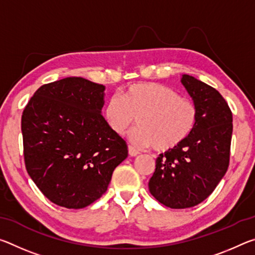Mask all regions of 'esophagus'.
Here are the masks:
<instances>
[{
  "instance_id": "obj_1",
  "label": "esophagus",
  "mask_w": 255,
  "mask_h": 255,
  "mask_svg": "<svg viewBox=\"0 0 255 255\" xmlns=\"http://www.w3.org/2000/svg\"><path fill=\"white\" fill-rule=\"evenodd\" d=\"M128 154L130 155V156H137L139 152L136 148H133L131 145H128Z\"/></svg>"
}]
</instances>
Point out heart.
<instances>
[{"label":"heart","instance_id":"heart-1","mask_svg":"<svg viewBox=\"0 0 255 255\" xmlns=\"http://www.w3.org/2000/svg\"><path fill=\"white\" fill-rule=\"evenodd\" d=\"M130 139L138 146H153L157 152L176 147L195 130V103L169 86L135 83L112 96L103 107V119L116 135H124L135 123Z\"/></svg>","mask_w":255,"mask_h":255}]
</instances>
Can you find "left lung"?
Returning a JSON list of instances; mask_svg holds the SVG:
<instances>
[{"label": "left lung", "mask_w": 255, "mask_h": 255, "mask_svg": "<svg viewBox=\"0 0 255 255\" xmlns=\"http://www.w3.org/2000/svg\"><path fill=\"white\" fill-rule=\"evenodd\" d=\"M181 83L197 107L196 128L159 154L148 182L155 199L173 209L197 206L213 193L228 169L233 132L232 111L217 90L187 74Z\"/></svg>", "instance_id": "1"}]
</instances>
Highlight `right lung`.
<instances>
[{
	"instance_id": "1",
	"label": "right lung",
	"mask_w": 255,
	"mask_h": 255,
	"mask_svg": "<svg viewBox=\"0 0 255 255\" xmlns=\"http://www.w3.org/2000/svg\"><path fill=\"white\" fill-rule=\"evenodd\" d=\"M105 85L66 77L40 86L21 118L25 169L46 198L68 209L107 191L127 144L103 119Z\"/></svg>"
}]
</instances>
